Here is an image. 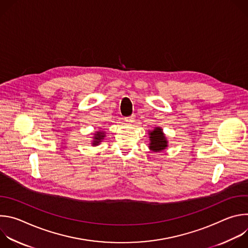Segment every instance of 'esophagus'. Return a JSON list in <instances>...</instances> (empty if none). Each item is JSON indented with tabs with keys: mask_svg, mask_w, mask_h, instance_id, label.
Segmentation results:
<instances>
[{
	"mask_svg": "<svg viewBox=\"0 0 248 248\" xmlns=\"http://www.w3.org/2000/svg\"><path fill=\"white\" fill-rule=\"evenodd\" d=\"M134 116H130V117H126V118H124V122H126V123H132L133 121H134Z\"/></svg>",
	"mask_w": 248,
	"mask_h": 248,
	"instance_id": "esophagus-1",
	"label": "esophagus"
}]
</instances>
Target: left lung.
<instances>
[{
    "instance_id": "8db88e82",
    "label": "left lung",
    "mask_w": 248,
    "mask_h": 248,
    "mask_svg": "<svg viewBox=\"0 0 248 248\" xmlns=\"http://www.w3.org/2000/svg\"><path fill=\"white\" fill-rule=\"evenodd\" d=\"M149 134H150V146L149 147L152 151L160 152L167 147L168 141L166 140V137L164 136V133L162 132V129L160 127H156Z\"/></svg>"
}]
</instances>
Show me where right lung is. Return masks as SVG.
<instances>
[{
  "mask_svg": "<svg viewBox=\"0 0 248 248\" xmlns=\"http://www.w3.org/2000/svg\"><path fill=\"white\" fill-rule=\"evenodd\" d=\"M104 133L103 132H101V131H99V132H96L95 133V136H94V142H93V144L94 145H97L100 141L104 138Z\"/></svg>",
  "mask_w": 248,
  "mask_h": 248,
  "instance_id": "1",
  "label": "right lung"
}]
</instances>
